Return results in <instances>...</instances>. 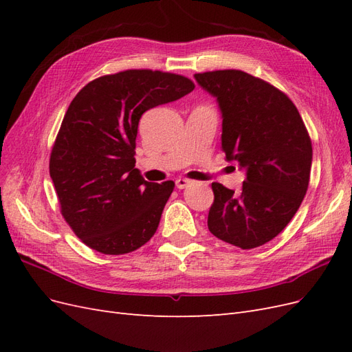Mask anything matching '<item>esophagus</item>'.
Returning a JSON list of instances; mask_svg holds the SVG:
<instances>
[{"mask_svg": "<svg viewBox=\"0 0 352 352\" xmlns=\"http://www.w3.org/2000/svg\"><path fill=\"white\" fill-rule=\"evenodd\" d=\"M190 184V180L189 179H185V177H179V179H176V186L179 188V189H185L186 186H189Z\"/></svg>", "mask_w": 352, "mask_h": 352, "instance_id": "1", "label": "esophagus"}]
</instances>
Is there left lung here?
Masks as SVG:
<instances>
[{"instance_id": "1", "label": "left lung", "mask_w": 352, "mask_h": 352, "mask_svg": "<svg viewBox=\"0 0 352 352\" xmlns=\"http://www.w3.org/2000/svg\"><path fill=\"white\" fill-rule=\"evenodd\" d=\"M217 100L221 150L245 170L241 192L214 182L208 229L251 250L272 241L300 208L310 182L313 146L294 102L270 83L241 70L197 73Z\"/></svg>"}]
</instances>
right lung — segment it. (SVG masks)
I'll list each match as a JSON object with an SVG mask.
<instances>
[{
  "mask_svg": "<svg viewBox=\"0 0 352 352\" xmlns=\"http://www.w3.org/2000/svg\"><path fill=\"white\" fill-rule=\"evenodd\" d=\"M194 88L180 74L124 70L89 82L70 102L50 176L63 217L89 248L120 255L153 238L175 182H146L135 168L138 124Z\"/></svg>",
  "mask_w": 352,
  "mask_h": 352,
  "instance_id": "1",
  "label": "right lung"
}]
</instances>
